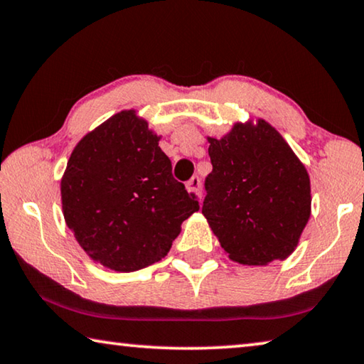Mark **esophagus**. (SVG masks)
<instances>
[{"label":"esophagus","instance_id":"esophagus-1","mask_svg":"<svg viewBox=\"0 0 364 364\" xmlns=\"http://www.w3.org/2000/svg\"><path fill=\"white\" fill-rule=\"evenodd\" d=\"M186 189H188L189 193L198 194L200 191V178L199 176H193L191 180L186 183Z\"/></svg>","mask_w":364,"mask_h":364}]
</instances>
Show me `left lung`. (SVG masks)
Segmentation results:
<instances>
[{"label": "left lung", "mask_w": 364, "mask_h": 364, "mask_svg": "<svg viewBox=\"0 0 364 364\" xmlns=\"http://www.w3.org/2000/svg\"><path fill=\"white\" fill-rule=\"evenodd\" d=\"M212 171L203 213L228 257L247 265L287 259L311 215L304 165L267 121L207 137Z\"/></svg>", "instance_id": "1"}]
</instances>
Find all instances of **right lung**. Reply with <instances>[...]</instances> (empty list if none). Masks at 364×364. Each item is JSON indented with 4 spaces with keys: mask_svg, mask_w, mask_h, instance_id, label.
Masks as SVG:
<instances>
[{
    "mask_svg": "<svg viewBox=\"0 0 364 364\" xmlns=\"http://www.w3.org/2000/svg\"><path fill=\"white\" fill-rule=\"evenodd\" d=\"M136 109L85 134L61 178L66 225L92 261L134 272L168 255L199 203L171 175V161Z\"/></svg>",
    "mask_w": 364,
    "mask_h": 364,
    "instance_id": "right-lung-1",
    "label": "right lung"
}]
</instances>
